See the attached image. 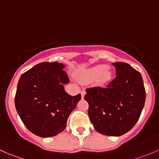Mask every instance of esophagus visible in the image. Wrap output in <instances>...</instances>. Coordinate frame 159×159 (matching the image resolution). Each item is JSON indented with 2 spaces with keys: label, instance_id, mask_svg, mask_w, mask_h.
<instances>
[{
  "label": "esophagus",
  "instance_id": "esophagus-1",
  "mask_svg": "<svg viewBox=\"0 0 159 159\" xmlns=\"http://www.w3.org/2000/svg\"><path fill=\"white\" fill-rule=\"evenodd\" d=\"M85 94H86V91H84V90H82V91H81V98H84V95H85Z\"/></svg>",
  "mask_w": 159,
  "mask_h": 159
}]
</instances>
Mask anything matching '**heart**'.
Wrapping results in <instances>:
<instances>
[{
	"label": "heart",
	"mask_w": 159,
	"mask_h": 159,
	"mask_svg": "<svg viewBox=\"0 0 159 159\" xmlns=\"http://www.w3.org/2000/svg\"><path fill=\"white\" fill-rule=\"evenodd\" d=\"M111 78V72L105 65H98L86 70L80 78L82 81L89 82L96 80L98 84H103Z\"/></svg>",
	"instance_id": "heart-1"
}]
</instances>
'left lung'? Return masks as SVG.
I'll return each instance as SVG.
<instances>
[{"label":"left lung","mask_w":159,"mask_h":159,"mask_svg":"<svg viewBox=\"0 0 159 159\" xmlns=\"http://www.w3.org/2000/svg\"><path fill=\"white\" fill-rule=\"evenodd\" d=\"M116 77L108 87L86 89L90 120L98 132L120 136L139 121L145 102V90L140 72L124 62L112 64Z\"/></svg>","instance_id":"left-lung-1"}]
</instances>
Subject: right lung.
I'll return each instance as SVG.
<instances>
[{
	"label": "right lung",
	"mask_w": 159,
	"mask_h": 159,
	"mask_svg": "<svg viewBox=\"0 0 159 159\" xmlns=\"http://www.w3.org/2000/svg\"><path fill=\"white\" fill-rule=\"evenodd\" d=\"M65 65L42 62L21 75L16 91L15 107L25 125L42 138L62 132L72 111L81 98L71 96L64 84L69 83Z\"/></svg>",
	"instance_id": "right-lung-1"
}]
</instances>
